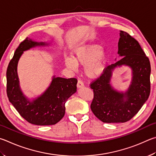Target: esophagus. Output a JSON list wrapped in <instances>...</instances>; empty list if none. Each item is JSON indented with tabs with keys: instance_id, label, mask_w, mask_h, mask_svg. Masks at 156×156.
Segmentation results:
<instances>
[{
	"instance_id": "esophagus-1",
	"label": "esophagus",
	"mask_w": 156,
	"mask_h": 156,
	"mask_svg": "<svg viewBox=\"0 0 156 156\" xmlns=\"http://www.w3.org/2000/svg\"><path fill=\"white\" fill-rule=\"evenodd\" d=\"M76 86H77L78 88H82V87L84 86V83H83L82 81H81V80H78V82H77V84H76Z\"/></svg>"
}]
</instances>
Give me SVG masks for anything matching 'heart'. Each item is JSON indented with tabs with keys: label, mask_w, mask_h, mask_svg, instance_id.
Segmentation results:
<instances>
[{
	"label": "heart",
	"mask_w": 156,
	"mask_h": 156,
	"mask_svg": "<svg viewBox=\"0 0 156 156\" xmlns=\"http://www.w3.org/2000/svg\"><path fill=\"white\" fill-rule=\"evenodd\" d=\"M66 66L75 70L76 64L85 67L86 75L90 78H97L102 75L105 68L106 55L103 47L99 44H90L79 48L74 57H66Z\"/></svg>",
	"instance_id": "heart-1"
}]
</instances>
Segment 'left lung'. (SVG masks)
<instances>
[{
    "label": "left lung",
    "instance_id": "left-lung-1",
    "mask_svg": "<svg viewBox=\"0 0 156 156\" xmlns=\"http://www.w3.org/2000/svg\"><path fill=\"white\" fill-rule=\"evenodd\" d=\"M118 54L122 58L108 66L103 73L90 83L94 98L90 105L93 114L103 122H125L132 119L148 99L151 90V65L137 40L127 32L121 31ZM122 65L133 70V81L123 94L111 86L113 68Z\"/></svg>",
    "mask_w": 156,
    "mask_h": 156
}]
</instances>
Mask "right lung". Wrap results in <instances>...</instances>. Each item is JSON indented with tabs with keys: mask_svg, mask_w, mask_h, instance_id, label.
Here are the masks:
<instances>
[{
	"mask_svg": "<svg viewBox=\"0 0 156 156\" xmlns=\"http://www.w3.org/2000/svg\"><path fill=\"white\" fill-rule=\"evenodd\" d=\"M47 44L37 42L27 37L23 41L11 59L7 70V94L11 103L23 119L36 125H51L58 122L65 114V103L76 91L77 80L53 76L50 86L32 101L22 92L17 73V66L23 51Z\"/></svg>",
	"mask_w": 156,
	"mask_h": 156,
	"instance_id": "add662e5",
	"label": "right lung"
}]
</instances>
